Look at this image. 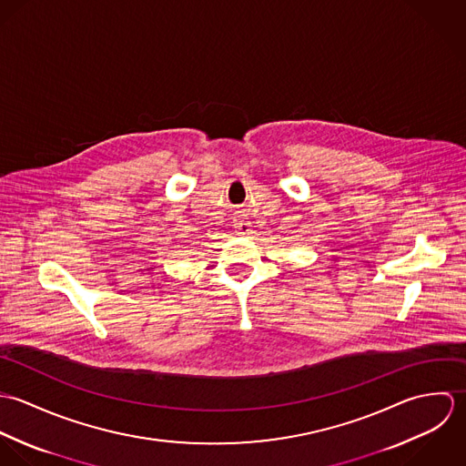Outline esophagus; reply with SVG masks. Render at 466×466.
Listing matches in <instances>:
<instances>
[{
  "instance_id": "34e87169",
  "label": "esophagus",
  "mask_w": 466,
  "mask_h": 466,
  "mask_svg": "<svg viewBox=\"0 0 466 466\" xmlns=\"http://www.w3.org/2000/svg\"><path fill=\"white\" fill-rule=\"evenodd\" d=\"M235 229H237V233H238V235H249V233H251V222H249V220L240 218V220H237Z\"/></svg>"
}]
</instances>
